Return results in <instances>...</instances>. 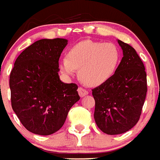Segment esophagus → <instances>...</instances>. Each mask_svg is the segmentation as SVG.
I'll return each instance as SVG.
<instances>
[{"label": "esophagus", "mask_w": 160, "mask_h": 160, "mask_svg": "<svg viewBox=\"0 0 160 160\" xmlns=\"http://www.w3.org/2000/svg\"><path fill=\"white\" fill-rule=\"evenodd\" d=\"M78 92H79V95H80L81 97H84V96L88 95V92L86 89H84V88H81V87H80V88H78Z\"/></svg>", "instance_id": "esophagus-1"}]
</instances>
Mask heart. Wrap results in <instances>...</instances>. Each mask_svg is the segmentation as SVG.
Wrapping results in <instances>:
<instances>
[{
	"instance_id": "heart-1",
	"label": "heart",
	"mask_w": 160,
	"mask_h": 160,
	"mask_svg": "<svg viewBox=\"0 0 160 160\" xmlns=\"http://www.w3.org/2000/svg\"><path fill=\"white\" fill-rule=\"evenodd\" d=\"M119 61L120 51L115 44L84 40L71 47L59 67L67 76H73L80 69V79L84 84L98 86L113 76Z\"/></svg>"
}]
</instances>
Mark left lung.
Masks as SVG:
<instances>
[{
  "mask_svg": "<svg viewBox=\"0 0 160 160\" xmlns=\"http://www.w3.org/2000/svg\"><path fill=\"white\" fill-rule=\"evenodd\" d=\"M123 52L121 63L109 80L93 88L94 119L107 134H123L138 122L147 92L142 61L129 44L118 40Z\"/></svg>",
  "mask_w": 160,
  "mask_h": 160,
  "instance_id": "1",
  "label": "left lung"
}]
</instances>
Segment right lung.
Segmentation results:
<instances>
[{"label":"right lung","instance_id":"obj_1","mask_svg":"<svg viewBox=\"0 0 160 160\" xmlns=\"http://www.w3.org/2000/svg\"><path fill=\"white\" fill-rule=\"evenodd\" d=\"M65 38L40 39L17 58L11 71V104L22 124L39 135L54 134L63 126L72 106L80 100L76 84L59 76V59Z\"/></svg>","mask_w":160,"mask_h":160}]
</instances>
